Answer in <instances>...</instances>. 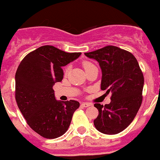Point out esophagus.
Returning a JSON list of instances; mask_svg holds the SVG:
<instances>
[{
    "mask_svg": "<svg viewBox=\"0 0 160 160\" xmlns=\"http://www.w3.org/2000/svg\"><path fill=\"white\" fill-rule=\"evenodd\" d=\"M91 105H92V104H91V103H89V102H82L81 104L82 107H88Z\"/></svg>",
    "mask_w": 160,
    "mask_h": 160,
    "instance_id": "1",
    "label": "esophagus"
}]
</instances>
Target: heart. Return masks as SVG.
Masks as SVG:
<instances>
[{"instance_id": "b5f03b06", "label": "heart", "mask_w": 160, "mask_h": 160, "mask_svg": "<svg viewBox=\"0 0 160 160\" xmlns=\"http://www.w3.org/2000/svg\"><path fill=\"white\" fill-rule=\"evenodd\" d=\"M82 65H83V67H84L85 70H87V68L90 67V66H94V64H92V63L90 62H84Z\"/></svg>"}]
</instances>
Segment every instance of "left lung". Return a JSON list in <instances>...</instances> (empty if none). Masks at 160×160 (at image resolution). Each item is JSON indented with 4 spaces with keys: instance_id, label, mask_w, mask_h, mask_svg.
Returning <instances> with one entry per match:
<instances>
[{
    "instance_id": "1",
    "label": "left lung",
    "mask_w": 160,
    "mask_h": 160,
    "mask_svg": "<svg viewBox=\"0 0 160 160\" xmlns=\"http://www.w3.org/2000/svg\"><path fill=\"white\" fill-rule=\"evenodd\" d=\"M85 55L99 63L101 90L112 93L109 104H94L98 110L94 127L103 134H118L131 123L142 104L144 78L138 61L131 53L114 46Z\"/></svg>"
}]
</instances>
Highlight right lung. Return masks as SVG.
<instances>
[{"label":"right lung","mask_w":160,"mask_h":160,"mask_svg":"<svg viewBox=\"0 0 160 160\" xmlns=\"http://www.w3.org/2000/svg\"><path fill=\"white\" fill-rule=\"evenodd\" d=\"M81 53H66L53 46H43L28 53L15 74V98L28 125L46 138L66 132L74 111L75 100L55 99V82L63 78L62 66L77 59Z\"/></svg>","instance_id":"obj_1"}]
</instances>
